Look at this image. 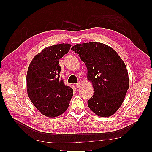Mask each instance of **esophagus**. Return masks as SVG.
Here are the masks:
<instances>
[{
    "instance_id": "esophagus-1",
    "label": "esophagus",
    "mask_w": 152,
    "mask_h": 152,
    "mask_svg": "<svg viewBox=\"0 0 152 152\" xmlns=\"http://www.w3.org/2000/svg\"><path fill=\"white\" fill-rule=\"evenodd\" d=\"M75 86H76L77 88H79V87H80L82 86V82H81L80 81H79V82H78L76 84Z\"/></svg>"
}]
</instances>
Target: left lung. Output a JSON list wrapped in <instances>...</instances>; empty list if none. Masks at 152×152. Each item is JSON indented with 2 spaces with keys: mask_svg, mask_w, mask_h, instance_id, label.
<instances>
[{
  "mask_svg": "<svg viewBox=\"0 0 152 152\" xmlns=\"http://www.w3.org/2000/svg\"><path fill=\"white\" fill-rule=\"evenodd\" d=\"M71 49L85 63L87 78L93 86L88 107L99 117L112 115L122 104L129 86L125 63L115 50L103 43L76 44Z\"/></svg>",
  "mask_w": 152,
  "mask_h": 152,
  "instance_id": "8db88e82",
  "label": "left lung"
}]
</instances>
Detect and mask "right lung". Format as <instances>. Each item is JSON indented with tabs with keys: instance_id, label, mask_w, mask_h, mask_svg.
<instances>
[{
	"instance_id": "obj_1",
	"label": "right lung",
	"mask_w": 152,
	"mask_h": 152,
	"mask_svg": "<svg viewBox=\"0 0 152 152\" xmlns=\"http://www.w3.org/2000/svg\"><path fill=\"white\" fill-rule=\"evenodd\" d=\"M71 44H60L44 49L32 59L26 74L27 93L44 115L56 117L68 108L73 89L59 77V60L68 53Z\"/></svg>"
}]
</instances>
